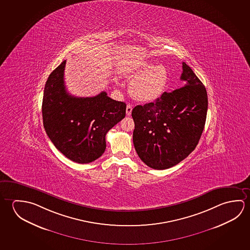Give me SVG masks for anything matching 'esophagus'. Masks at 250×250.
<instances>
[{"instance_id": "1", "label": "esophagus", "mask_w": 250, "mask_h": 250, "mask_svg": "<svg viewBox=\"0 0 250 250\" xmlns=\"http://www.w3.org/2000/svg\"><path fill=\"white\" fill-rule=\"evenodd\" d=\"M131 111H132V105L128 104L126 106V115L127 116H130L131 114Z\"/></svg>"}]
</instances>
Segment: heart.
Instances as JSON below:
<instances>
[{
	"instance_id": "heart-1",
	"label": "heart",
	"mask_w": 250,
	"mask_h": 250,
	"mask_svg": "<svg viewBox=\"0 0 250 250\" xmlns=\"http://www.w3.org/2000/svg\"><path fill=\"white\" fill-rule=\"evenodd\" d=\"M131 80L130 93L141 102H151L164 93L167 86L168 71L163 64L145 62L134 70L127 73Z\"/></svg>"
}]
</instances>
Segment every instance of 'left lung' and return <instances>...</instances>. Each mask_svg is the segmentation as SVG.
<instances>
[{"mask_svg": "<svg viewBox=\"0 0 250 250\" xmlns=\"http://www.w3.org/2000/svg\"><path fill=\"white\" fill-rule=\"evenodd\" d=\"M180 79L185 84L164 92L155 102L137 105L133 145L149 167L164 170L179 164L201 139L208 112V94L201 80L186 62Z\"/></svg>", "mask_w": 250, "mask_h": 250, "instance_id": "left-lung-1", "label": "left lung"}]
</instances>
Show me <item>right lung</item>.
<instances>
[{"instance_id":"right-lung-1","label":"right lung","mask_w":250,"mask_h":250,"mask_svg":"<svg viewBox=\"0 0 250 250\" xmlns=\"http://www.w3.org/2000/svg\"><path fill=\"white\" fill-rule=\"evenodd\" d=\"M66 60L49 75L42 105L47 135L66 158L80 164L99 159L105 151V135L125 117L126 104L105 91L91 98L69 94L64 85Z\"/></svg>"}]
</instances>
